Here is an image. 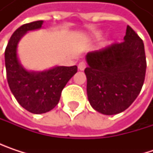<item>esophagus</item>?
Segmentation results:
<instances>
[{
    "label": "esophagus",
    "instance_id": "obj_1",
    "mask_svg": "<svg viewBox=\"0 0 153 153\" xmlns=\"http://www.w3.org/2000/svg\"><path fill=\"white\" fill-rule=\"evenodd\" d=\"M87 67V65H86V63L85 62H79V65H78V68H79V70H80V71H83L85 68Z\"/></svg>",
    "mask_w": 153,
    "mask_h": 153
}]
</instances>
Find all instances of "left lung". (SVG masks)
Segmentation results:
<instances>
[{
    "instance_id": "1",
    "label": "left lung",
    "mask_w": 153,
    "mask_h": 153,
    "mask_svg": "<svg viewBox=\"0 0 153 153\" xmlns=\"http://www.w3.org/2000/svg\"><path fill=\"white\" fill-rule=\"evenodd\" d=\"M85 69L88 101L105 115L122 112L132 105L143 85L146 72L144 45L127 26L124 42L88 52Z\"/></svg>"
}]
</instances>
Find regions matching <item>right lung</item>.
<instances>
[{
	"label": "right lung",
	"instance_id": "right-lung-1",
	"mask_svg": "<svg viewBox=\"0 0 153 153\" xmlns=\"http://www.w3.org/2000/svg\"><path fill=\"white\" fill-rule=\"evenodd\" d=\"M42 20L25 24L10 37L5 49V66L10 88L19 105L28 111L41 114L56 106L68 80L77 73V66H56L43 72L25 70L17 58V44L28 32L42 28Z\"/></svg>",
	"mask_w": 153,
	"mask_h": 153
}]
</instances>
